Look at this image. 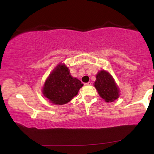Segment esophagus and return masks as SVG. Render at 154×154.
<instances>
[{
	"label": "esophagus",
	"instance_id": "1",
	"mask_svg": "<svg viewBox=\"0 0 154 154\" xmlns=\"http://www.w3.org/2000/svg\"><path fill=\"white\" fill-rule=\"evenodd\" d=\"M85 85H91V82H88L85 83Z\"/></svg>",
	"mask_w": 154,
	"mask_h": 154
}]
</instances>
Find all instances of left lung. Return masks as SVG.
Instances as JSON below:
<instances>
[{
  "mask_svg": "<svg viewBox=\"0 0 154 154\" xmlns=\"http://www.w3.org/2000/svg\"><path fill=\"white\" fill-rule=\"evenodd\" d=\"M95 87L100 96L106 102H112L119 97V88L109 72L100 71L96 75Z\"/></svg>",
  "mask_w": 154,
  "mask_h": 154,
  "instance_id": "1",
  "label": "left lung"
}]
</instances>
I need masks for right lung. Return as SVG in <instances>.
Returning a JSON list of instances; mask_svg holds the SVG:
<instances>
[{
    "mask_svg": "<svg viewBox=\"0 0 154 154\" xmlns=\"http://www.w3.org/2000/svg\"><path fill=\"white\" fill-rule=\"evenodd\" d=\"M82 85L78 79L72 77L65 65L59 64L48 77L43 93L53 103L63 105L77 95Z\"/></svg>",
    "mask_w": 154,
    "mask_h": 154,
    "instance_id": "right-lung-1",
    "label": "right lung"
}]
</instances>
